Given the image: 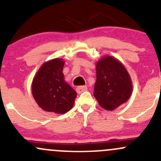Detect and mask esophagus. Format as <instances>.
Masks as SVG:
<instances>
[{
  "label": "esophagus",
  "mask_w": 161,
  "mask_h": 161,
  "mask_svg": "<svg viewBox=\"0 0 161 161\" xmlns=\"http://www.w3.org/2000/svg\"><path fill=\"white\" fill-rule=\"evenodd\" d=\"M86 90H87V86H78L77 88H76V92H77L79 94L82 93V92H84V91H86Z\"/></svg>",
  "instance_id": "1"
}]
</instances>
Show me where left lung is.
<instances>
[{"label":"left lung","mask_w":161,"mask_h":161,"mask_svg":"<svg viewBox=\"0 0 161 161\" xmlns=\"http://www.w3.org/2000/svg\"><path fill=\"white\" fill-rule=\"evenodd\" d=\"M97 81L93 95L101 108L113 111L131 97L132 84L129 74L118 60L107 56L97 63Z\"/></svg>","instance_id":"1"}]
</instances>
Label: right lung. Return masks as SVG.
<instances>
[{
  "label": "right lung",
  "instance_id": "right-lung-1",
  "mask_svg": "<svg viewBox=\"0 0 161 161\" xmlns=\"http://www.w3.org/2000/svg\"><path fill=\"white\" fill-rule=\"evenodd\" d=\"M64 64L61 58L47 61L32 80V96L43 111L63 114L74 105L77 93L64 80Z\"/></svg>",
  "mask_w": 161,
  "mask_h": 161
}]
</instances>
